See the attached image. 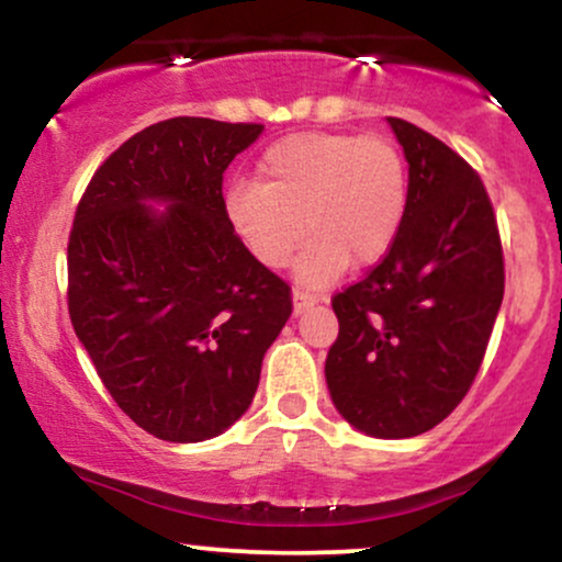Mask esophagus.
<instances>
[{
	"mask_svg": "<svg viewBox=\"0 0 562 562\" xmlns=\"http://www.w3.org/2000/svg\"><path fill=\"white\" fill-rule=\"evenodd\" d=\"M319 299L314 293H303V290H293V314L299 317V314L306 312L308 306H314Z\"/></svg>",
	"mask_w": 562,
	"mask_h": 562,
	"instance_id": "1",
	"label": "esophagus"
}]
</instances>
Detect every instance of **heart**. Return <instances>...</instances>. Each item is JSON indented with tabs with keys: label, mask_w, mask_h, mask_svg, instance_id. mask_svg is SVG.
<instances>
[{
	"label": "heart",
	"mask_w": 562,
	"mask_h": 562,
	"mask_svg": "<svg viewBox=\"0 0 562 562\" xmlns=\"http://www.w3.org/2000/svg\"><path fill=\"white\" fill-rule=\"evenodd\" d=\"M406 164L385 137L295 134L269 147L256 184L224 192V218L245 254L282 269L303 240L295 277L303 285L333 282L348 261L378 263L396 243L406 214Z\"/></svg>",
	"instance_id": "obj_1"
}]
</instances>
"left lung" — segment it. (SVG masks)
<instances>
[{
    "mask_svg": "<svg viewBox=\"0 0 562 562\" xmlns=\"http://www.w3.org/2000/svg\"><path fill=\"white\" fill-rule=\"evenodd\" d=\"M389 126L409 166L406 214L385 259L333 299L340 333L325 380L348 425L409 438L465 398L505 295V263L479 173L409 121Z\"/></svg>",
    "mask_w": 562,
    "mask_h": 562,
    "instance_id": "left-lung-1",
    "label": "left lung"
}]
</instances>
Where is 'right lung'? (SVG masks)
Returning a JSON list of instances; mask_svg holds the SVG:
<instances>
[{
  "mask_svg": "<svg viewBox=\"0 0 562 562\" xmlns=\"http://www.w3.org/2000/svg\"><path fill=\"white\" fill-rule=\"evenodd\" d=\"M261 124L160 121L113 153L68 243V312L115 404L173 443L209 441L248 412L293 312L224 218L227 166Z\"/></svg>",
  "mask_w": 562,
  "mask_h": 562,
  "instance_id": "1",
  "label": "right lung"
}]
</instances>
